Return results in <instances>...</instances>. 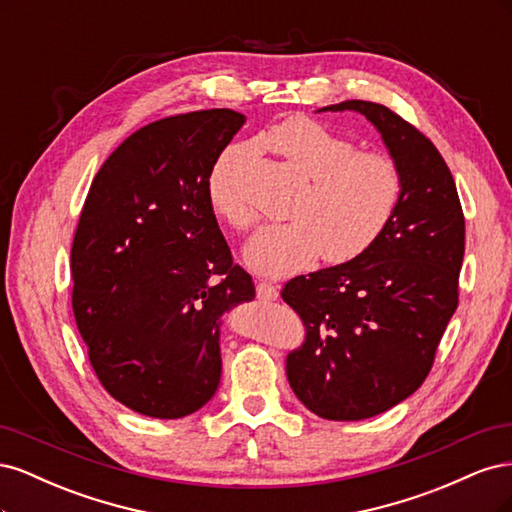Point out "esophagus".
<instances>
[{"label":"esophagus","mask_w":512,"mask_h":512,"mask_svg":"<svg viewBox=\"0 0 512 512\" xmlns=\"http://www.w3.org/2000/svg\"><path fill=\"white\" fill-rule=\"evenodd\" d=\"M256 297L260 301H275L277 297H280V288L269 284V282H258L256 284Z\"/></svg>","instance_id":"34e87169"}]
</instances>
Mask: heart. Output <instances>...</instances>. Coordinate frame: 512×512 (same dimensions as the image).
<instances>
[{
	"label": "heart",
	"instance_id": "heart-1",
	"mask_svg": "<svg viewBox=\"0 0 512 512\" xmlns=\"http://www.w3.org/2000/svg\"><path fill=\"white\" fill-rule=\"evenodd\" d=\"M260 141L307 177L290 209L292 222L267 226L247 245V262L260 273L290 275L320 254L333 265L350 262L365 254L395 218L404 175L386 153L356 149L350 138L305 115L280 121ZM243 158V147H228L209 177L213 211L237 230L256 220L237 185Z\"/></svg>",
	"mask_w": 512,
	"mask_h": 512
}]
</instances>
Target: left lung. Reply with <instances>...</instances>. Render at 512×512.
Returning <instances> with one entry per match:
<instances>
[{
  "label": "left lung",
  "instance_id": "obj_1",
  "mask_svg": "<svg viewBox=\"0 0 512 512\" xmlns=\"http://www.w3.org/2000/svg\"><path fill=\"white\" fill-rule=\"evenodd\" d=\"M320 111L363 113L404 175L395 218L365 254L282 290L305 327L286 356L294 395L329 421H361L410 397L431 371L459 303L466 218L451 170L410 121L365 100Z\"/></svg>",
  "mask_w": 512,
  "mask_h": 512
}]
</instances>
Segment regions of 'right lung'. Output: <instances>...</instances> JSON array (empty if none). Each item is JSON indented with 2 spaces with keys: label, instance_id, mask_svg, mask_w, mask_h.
<instances>
[{
  "label": "right lung",
  "instance_id": "add662e5",
  "mask_svg": "<svg viewBox=\"0 0 512 512\" xmlns=\"http://www.w3.org/2000/svg\"><path fill=\"white\" fill-rule=\"evenodd\" d=\"M245 123L230 108L136 130L98 170L72 241V312L100 384L153 418L203 408L222 376L220 316L254 299L209 203Z\"/></svg>",
  "mask_w": 512,
  "mask_h": 512
}]
</instances>
